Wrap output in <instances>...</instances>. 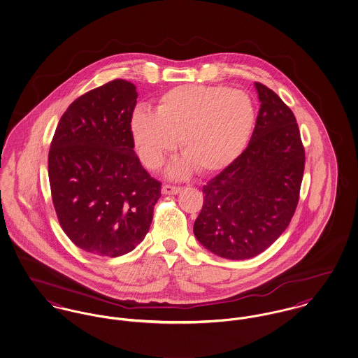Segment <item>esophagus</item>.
<instances>
[{
	"label": "esophagus",
	"instance_id": "34e87169",
	"mask_svg": "<svg viewBox=\"0 0 358 358\" xmlns=\"http://www.w3.org/2000/svg\"><path fill=\"white\" fill-rule=\"evenodd\" d=\"M182 191V187H176V186H170V185H164L162 187V192L163 194H169V195H176Z\"/></svg>",
	"mask_w": 358,
	"mask_h": 358
}]
</instances>
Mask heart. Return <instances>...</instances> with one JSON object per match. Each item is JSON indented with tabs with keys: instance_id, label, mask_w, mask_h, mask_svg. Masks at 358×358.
Wrapping results in <instances>:
<instances>
[{
	"instance_id": "b5f03b06",
	"label": "heart",
	"mask_w": 358,
	"mask_h": 358,
	"mask_svg": "<svg viewBox=\"0 0 358 358\" xmlns=\"http://www.w3.org/2000/svg\"><path fill=\"white\" fill-rule=\"evenodd\" d=\"M255 122L253 102L243 92L183 85L162 95L156 112L136 109L129 129L140 160L151 170L162 166L179 138L185 157L169 170L179 178L192 166L211 173L231 164L246 148Z\"/></svg>"
}]
</instances>
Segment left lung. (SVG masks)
Masks as SVG:
<instances>
[{
  "label": "left lung",
  "mask_w": 358,
  "mask_h": 358,
  "mask_svg": "<svg viewBox=\"0 0 358 358\" xmlns=\"http://www.w3.org/2000/svg\"><path fill=\"white\" fill-rule=\"evenodd\" d=\"M260 101L245 150L203 186L194 234L211 253L246 260L273 244L299 201L304 148L296 118L282 98L255 83Z\"/></svg>",
  "instance_id": "1"
}]
</instances>
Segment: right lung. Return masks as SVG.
<instances>
[{"instance_id":"1","label":"right lung","mask_w":358,"mask_h":358,"mask_svg":"<svg viewBox=\"0 0 358 358\" xmlns=\"http://www.w3.org/2000/svg\"><path fill=\"white\" fill-rule=\"evenodd\" d=\"M136 86L115 79L76 99L62 115L48 153L59 224L95 256L118 257L150 230L160 182L143 169L129 120Z\"/></svg>"}]
</instances>
